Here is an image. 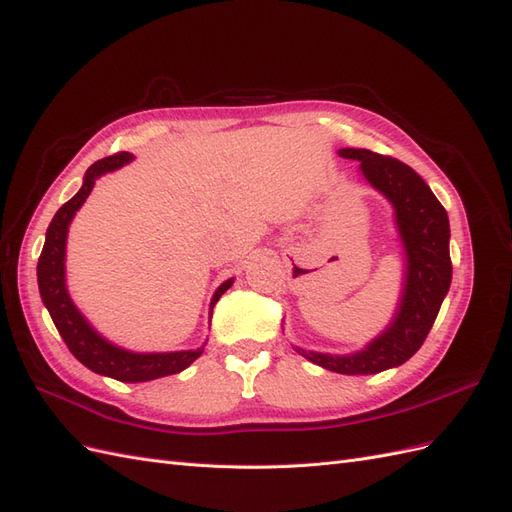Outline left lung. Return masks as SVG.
<instances>
[{"label":"left lung","mask_w":512,"mask_h":512,"mask_svg":"<svg viewBox=\"0 0 512 512\" xmlns=\"http://www.w3.org/2000/svg\"><path fill=\"white\" fill-rule=\"evenodd\" d=\"M339 156L359 160L363 177L391 200L408 260L406 284L389 329L361 352L348 356L307 352L303 348H297V352L337 374L365 376L406 363L423 346L451 288V228L440 200L408 164L369 149H339Z\"/></svg>","instance_id":"1"}]
</instances>
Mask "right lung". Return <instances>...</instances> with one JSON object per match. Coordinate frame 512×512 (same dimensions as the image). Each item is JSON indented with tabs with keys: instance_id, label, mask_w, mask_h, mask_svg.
<instances>
[{
	"instance_id": "obj_1",
	"label": "right lung",
	"mask_w": 512,
	"mask_h": 512,
	"mask_svg": "<svg viewBox=\"0 0 512 512\" xmlns=\"http://www.w3.org/2000/svg\"><path fill=\"white\" fill-rule=\"evenodd\" d=\"M132 162V153L119 151L115 156L102 158L91 164L85 173L83 188L76 192L66 205H61L55 213V218L46 230V241L42 247V254L38 258V288L42 303L49 309V314L55 322V327L64 339L70 352L79 359L85 367H89L96 374L115 378L119 382H147L164 378L170 374H179L188 365H192L203 348L198 350H181V352H130L119 346L106 342L102 335H98L89 327V322L81 316L79 309L72 303L70 294L66 290V237L68 226L74 218V213L81 209L87 196L94 190V183L104 173H113L123 164ZM232 286V280L224 282L215 290L211 299V312L213 305L218 303L222 294Z\"/></svg>"
}]
</instances>
